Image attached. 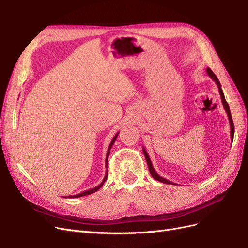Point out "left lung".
I'll return each instance as SVG.
<instances>
[{"label":"left lung","mask_w":248,"mask_h":248,"mask_svg":"<svg viewBox=\"0 0 248 248\" xmlns=\"http://www.w3.org/2000/svg\"><path fill=\"white\" fill-rule=\"evenodd\" d=\"M207 73H208V76L215 81V84H216L217 88H218V91H219V94H220V97H221L222 106H223L224 110H226L227 115H228V118H229V122H230V126H231V139H232V140H234V133H235L234 123H232V115H231V110H230V108H229V104H228V102L226 101V98H224V94H223V92H222L221 85H220V82H219L218 78H217V77L215 76V74L213 73V71H212L211 69L207 68ZM142 152H144V155H145V157H146V160H147L148 167H149V170H150V174H151V176H152L155 180H157V181H159V182H161V183L175 185L174 182H170V180L164 179L163 177H160L158 174H157L156 170H154V168H153V166H152L151 159H150V157H149V155H148V153H147V151H146V149H145L144 147H142ZM176 185H177V184H176Z\"/></svg>","instance_id":"obj_1"}]
</instances>
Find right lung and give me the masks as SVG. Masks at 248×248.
Listing matches in <instances>:
<instances>
[{
	"mask_svg": "<svg viewBox=\"0 0 248 248\" xmlns=\"http://www.w3.org/2000/svg\"><path fill=\"white\" fill-rule=\"evenodd\" d=\"M118 134H119V132H117V133L115 134V137H114V139L111 140L110 144H109V147H108V150L107 157H106V168H107V169H108V155H109V152H110V149H111L112 145L115 144V141H116V140H117V138H118ZM107 178H108V170H107V172H106V176H104V179L102 180V182H101L98 186L94 187V188H92V189H89V190H86V191H84V192H80V193H78V194H76V196H70L69 198H80V197H85V196H88V194H91V193L96 192V191L98 190V189L100 188V187L104 184V182H106Z\"/></svg>",
	"mask_w": 248,
	"mask_h": 248,
	"instance_id": "obj_1",
	"label": "right lung"
}]
</instances>
